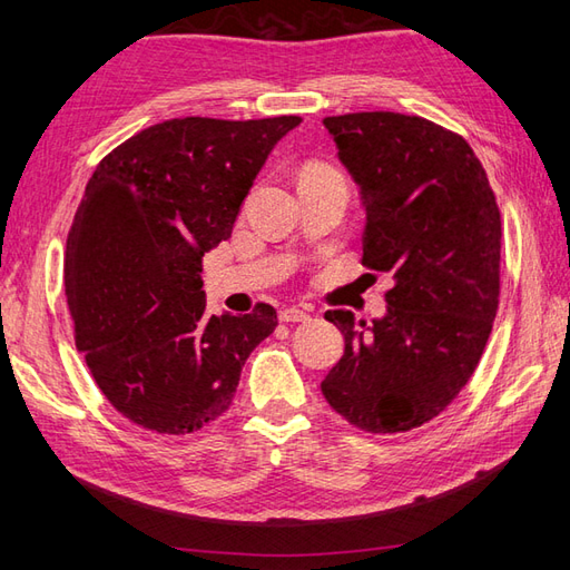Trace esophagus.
<instances>
[{
    "label": "esophagus",
    "mask_w": 570,
    "mask_h": 570,
    "mask_svg": "<svg viewBox=\"0 0 570 570\" xmlns=\"http://www.w3.org/2000/svg\"><path fill=\"white\" fill-rule=\"evenodd\" d=\"M278 318H282L284 323H304V321H308V313L304 308L292 306V308H284L282 313H278Z\"/></svg>",
    "instance_id": "obj_1"
}]
</instances>
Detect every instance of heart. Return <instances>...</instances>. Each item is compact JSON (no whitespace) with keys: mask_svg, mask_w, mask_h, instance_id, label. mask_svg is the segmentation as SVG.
I'll use <instances>...</instances> for the list:
<instances>
[{"mask_svg":"<svg viewBox=\"0 0 570 570\" xmlns=\"http://www.w3.org/2000/svg\"><path fill=\"white\" fill-rule=\"evenodd\" d=\"M306 168H331V166H325V164H308Z\"/></svg>","mask_w":570,"mask_h":570,"instance_id":"b5f03b06","label":"heart"}]
</instances>
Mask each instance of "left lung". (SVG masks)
I'll list each match as a JSON object with an SVG mask.
<instances>
[{"label": "left lung", "instance_id": "left-lung-1", "mask_svg": "<svg viewBox=\"0 0 570 570\" xmlns=\"http://www.w3.org/2000/svg\"><path fill=\"white\" fill-rule=\"evenodd\" d=\"M360 184L362 262L392 272L386 316L325 311L345 355L321 392L350 426L406 433L445 411L475 372L500 306L502 217L470 144L416 115L323 119Z\"/></svg>", "mask_w": 570, "mask_h": 570}]
</instances>
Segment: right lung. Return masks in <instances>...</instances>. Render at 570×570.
<instances>
[{
  "label": "right lung",
  "instance_id": "1",
  "mask_svg": "<svg viewBox=\"0 0 570 570\" xmlns=\"http://www.w3.org/2000/svg\"><path fill=\"white\" fill-rule=\"evenodd\" d=\"M296 115L178 117L141 129L95 168L66 242L76 345L119 414L186 435L233 404L276 308L208 316L203 254L233 235L266 156Z\"/></svg>",
  "mask_w": 570,
  "mask_h": 570
}]
</instances>
